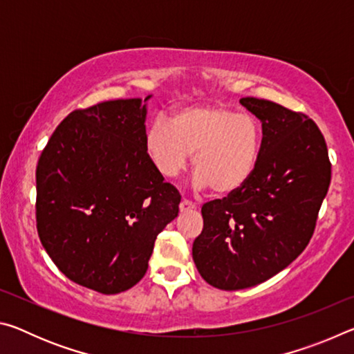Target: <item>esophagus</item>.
<instances>
[{"instance_id":"esophagus-1","label":"esophagus","mask_w":354,"mask_h":354,"mask_svg":"<svg viewBox=\"0 0 354 354\" xmlns=\"http://www.w3.org/2000/svg\"><path fill=\"white\" fill-rule=\"evenodd\" d=\"M194 209H196V205H195V203L189 201V200H183L181 203H179V211H181V212L194 211Z\"/></svg>"}]
</instances>
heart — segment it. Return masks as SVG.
Listing matches in <instances>:
<instances>
[{
  "label": "heart",
  "instance_id": "heart-1",
  "mask_svg": "<svg viewBox=\"0 0 354 354\" xmlns=\"http://www.w3.org/2000/svg\"><path fill=\"white\" fill-rule=\"evenodd\" d=\"M261 143L253 115L223 104H194L173 111L169 123L156 120L147 131L145 151L167 179L181 176L194 153L196 187L231 195L253 176Z\"/></svg>",
  "mask_w": 354,
  "mask_h": 354
}]
</instances>
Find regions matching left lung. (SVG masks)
Segmentation results:
<instances>
[{
    "instance_id": "obj_1",
    "label": "left lung",
    "mask_w": 354,
    "mask_h": 354,
    "mask_svg": "<svg viewBox=\"0 0 354 354\" xmlns=\"http://www.w3.org/2000/svg\"><path fill=\"white\" fill-rule=\"evenodd\" d=\"M259 118V162L250 181L227 198L201 207L205 226L192 256L207 284L248 289L270 279L306 248L331 181L325 139L304 113L242 98Z\"/></svg>"
}]
</instances>
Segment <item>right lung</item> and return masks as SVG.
I'll return each mask as SVG.
<instances>
[{
  "label": "right lung",
  "instance_id": "obj_1",
  "mask_svg": "<svg viewBox=\"0 0 354 354\" xmlns=\"http://www.w3.org/2000/svg\"><path fill=\"white\" fill-rule=\"evenodd\" d=\"M151 97L71 112L35 171L41 245L65 277L104 295L139 283L156 237L179 212L181 195L145 151Z\"/></svg>",
  "mask_w": 354,
  "mask_h": 354
}]
</instances>
